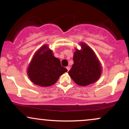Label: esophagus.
I'll return each mask as SVG.
<instances>
[{
  "label": "esophagus",
  "instance_id": "34e87169",
  "mask_svg": "<svg viewBox=\"0 0 129 129\" xmlns=\"http://www.w3.org/2000/svg\"><path fill=\"white\" fill-rule=\"evenodd\" d=\"M66 69H67V70H68V71H69V70H70V67L69 66H68V67H67Z\"/></svg>",
  "mask_w": 129,
  "mask_h": 129
}]
</instances>
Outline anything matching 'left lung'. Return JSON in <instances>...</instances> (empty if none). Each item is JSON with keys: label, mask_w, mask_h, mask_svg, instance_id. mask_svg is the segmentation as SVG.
Returning a JSON list of instances; mask_svg holds the SVG:
<instances>
[{"label": "left lung", "mask_w": 129, "mask_h": 129, "mask_svg": "<svg viewBox=\"0 0 129 129\" xmlns=\"http://www.w3.org/2000/svg\"><path fill=\"white\" fill-rule=\"evenodd\" d=\"M82 50L76 49L69 75L75 82L81 86H86L95 82L101 75V66L95 53L84 43H81Z\"/></svg>", "instance_id": "1"}]
</instances>
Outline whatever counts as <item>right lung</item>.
Returning <instances> with one entry per match:
<instances>
[{
	"label": "right lung",
	"mask_w": 129,
	"mask_h": 129,
	"mask_svg": "<svg viewBox=\"0 0 129 129\" xmlns=\"http://www.w3.org/2000/svg\"><path fill=\"white\" fill-rule=\"evenodd\" d=\"M67 70L53 54L47 45H43L33 57L28 67L27 74L31 81L41 87H49L57 82Z\"/></svg>",
	"instance_id": "1"
}]
</instances>
